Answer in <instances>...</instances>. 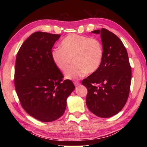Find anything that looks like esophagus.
Listing matches in <instances>:
<instances>
[{"mask_svg":"<svg viewBox=\"0 0 147 147\" xmlns=\"http://www.w3.org/2000/svg\"><path fill=\"white\" fill-rule=\"evenodd\" d=\"M74 85L75 86H78L80 85V83L79 82H74Z\"/></svg>","mask_w":147,"mask_h":147,"instance_id":"obj_1","label":"esophagus"}]
</instances>
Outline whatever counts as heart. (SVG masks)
<instances>
[{"instance_id":"heart-1","label":"heart","mask_w":147,"mask_h":147,"mask_svg":"<svg viewBox=\"0 0 147 147\" xmlns=\"http://www.w3.org/2000/svg\"><path fill=\"white\" fill-rule=\"evenodd\" d=\"M51 57L62 72L67 69L72 59L73 65L65 73V78L76 80L98 69L103 57L102 45L96 38L71 34L62 40L60 48L52 50Z\"/></svg>"}]
</instances>
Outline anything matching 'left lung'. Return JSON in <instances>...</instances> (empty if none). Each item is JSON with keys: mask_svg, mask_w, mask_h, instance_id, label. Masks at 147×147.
Here are the masks:
<instances>
[{"mask_svg": "<svg viewBox=\"0 0 147 147\" xmlns=\"http://www.w3.org/2000/svg\"><path fill=\"white\" fill-rule=\"evenodd\" d=\"M92 33L100 35L103 57L98 69L82 82L88 90L86 104L96 116L111 117L122 110L129 96L131 69L128 55L113 33L105 28Z\"/></svg>", "mask_w": 147, "mask_h": 147, "instance_id": "left-lung-1", "label": "left lung"}]
</instances>
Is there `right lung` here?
<instances>
[{
  "instance_id": "add662e5",
  "label": "right lung",
  "mask_w": 147,
  "mask_h": 147,
  "mask_svg": "<svg viewBox=\"0 0 147 147\" xmlns=\"http://www.w3.org/2000/svg\"><path fill=\"white\" fill-rule=\"evenodd\" d=\"M60 35L37 32L22 44L16 59L14 85L22 107L31 116L52 122L63 115L75 88L55 66L52 49Z\"/></svg>"
}]
</instances>
